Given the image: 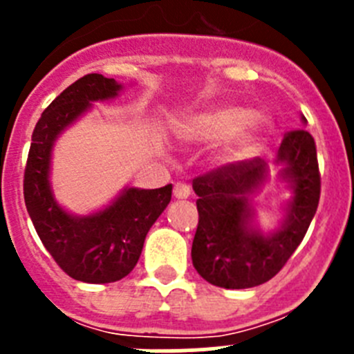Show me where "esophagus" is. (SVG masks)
Instances as JSON below:
<instances>
[{
  "mask_svg": "<svg viewBox=\"0 0 354 354\" xmlns=\"http://www.w3.org/2000/svg\"><path fill=\"white\" fill-rule=\"evenodd\" d=\"M192 195V187L187 186L186 183H177L174 186V196L179 200L187 198V196Z\"/></svg>",
  "mask_w": 354,
  "mask_h": 354,
  "instance_id": "1",
  "label": "esophagus"
}]
</instances>
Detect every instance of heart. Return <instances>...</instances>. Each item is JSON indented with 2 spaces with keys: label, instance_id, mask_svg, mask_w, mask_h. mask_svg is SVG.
<instances>
[{
  "label": "heart",
  "instance_id": "obj_1",
  "mask_svg": "<svg viewBox=\"0 0 354 354\" xmlns=\"http://www.w3.org/2000/svg\"><path fill=\"white\" fill-rule=\"evenodd\" d=\"M175 133L186 143L205 145L216 142V162L230 167L257 154L273 133V122L264 113L243 106L218 104L184 117Z\"/></svg>",
  "mask_w": 354,
  "mask_h": 354
}]
</instances>
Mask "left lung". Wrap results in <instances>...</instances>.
<instances>
[{
  "label": "left lung",
  "instance_id": "1",
  "mask_svg": "<svg viewBox=\"0 0 354 354\" xmlns=\"http://www.w3.org/2000/svg\"><path fill=\"white\" fill-rule=\"evenodd\" d=\"M301 124L306 118L301 115ZM277 179L289 198L282 218L270 230L259 225L253 195L270 183L261 158L241 161L198 177L193 183L198 227L192 246L195 270L223 289H248L268 282L298 248L317 211L319 177L315 142L305 129L289 133L277 152Z\"/></svg>",
  "mask_w": 354,
  "mask_h": 354
}]
</instances>
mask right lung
I'll list each match as a JSON object with an SVG mask.
<instances>
[{
    "mask_svg": "<svg viewBox=\"0 0 354 354\" xmlns=\"http://www.w3.org/2000/svg\"><path fill=\"white\" fill-rule=\"evenodd\" d=\"M124 84L102 74H86L48 106L31 134L24 170V202L33 227L56 264L74 280L109 283L127 277L142 255L147 232L171 200V184L159 189L122 187L108 205L76 214L56 200L51 184L53 150L62 134L111 101Z\"/></svg>",
    "mask_w": 354,
    "mask_h": 354,
    "instance_id": "add662e5",
    "label": "right lung"
}]
</instances>
